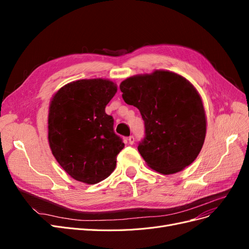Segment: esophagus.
<instances>
[{
  "instance_id": "esophagus-1",
  "label": "esophagus",
  "mask_w": 249,
  "mask_h": 249,
  "mask_svg": "<svg viewBox=\"0 0 249 249\" xmlns=\"http://www.w3.org/2000/svg\"><path fill=\"white\" fill-rule=\"evenodd\" d=\"M127 141H129L130 144H134V142H135V137H134V136H130L129 138H127Z\"/></svg>"
}]
</instances>
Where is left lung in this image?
<instances>
[{
	"mask_svg": "<svg viewBox=\"0 0 249 249\" xmlns=\"http://www.w3.org/2000/svg\"><path fill=\"white\" fill-rule=\"evenodd\" d=\"M119 88L124 101L138 108L144 120L138 150L148 166L162 175L189 166L207 131L202 101L191 83L176 72L155 71L127 78Z\"/></svg>",
	"mask_w": 249,
	"mask_h": 249,
	"instance_id": "8db88e82",
	"label": "left lung"
}]
</instances>
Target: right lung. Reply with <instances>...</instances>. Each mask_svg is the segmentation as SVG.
Returning <instances> with one entry per match:
<instances>
[{"instance_id":"add662e5","label":"right lung","mask_w":249,"mask_h":249,"mask_svg":"<svg viewBox=\"0 0 249 249\" xmlns=\"http://www.w3.org/2000/svg\"><path fill=\"white\" fill-rule=\"evenodd\" d=\"M116 91L110 80H78L51 101L50 147L60 166L79 182L93 185L107 178L124 147L113 130L114 119L105 111Z\"/></svg>"}]
</instances>
